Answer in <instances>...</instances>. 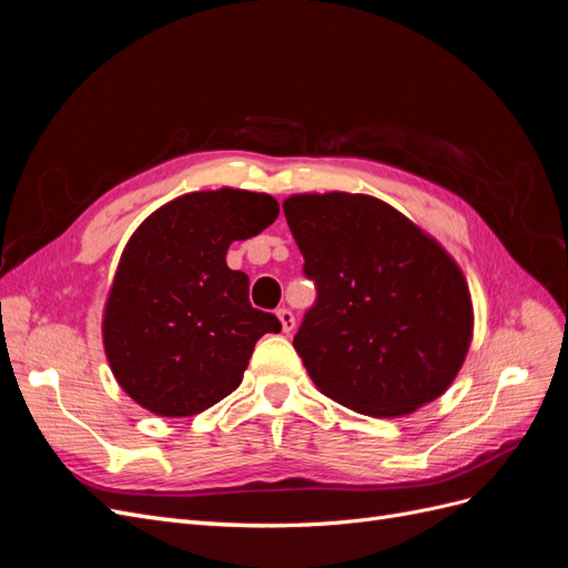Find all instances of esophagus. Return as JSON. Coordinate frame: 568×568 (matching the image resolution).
Masks as SVG:
<instances>
[{
    "label": "esophagus",
    "mask_w": 568,
    "mask_h": 568,
    "mask_svg": "<svg viewBox=\"0 0 568 568\" xmlns=\"http://www.w3.org/2000/svg\"><path fill=\"white\" fill-rule=\"evenodd\" d=\"M277 317H280V322H282V329H284V334H291L296 329V317H294V313L288 311V307H280L277 311Z\"/></svg>",
    "instance_id": "1"
}]
</instances>
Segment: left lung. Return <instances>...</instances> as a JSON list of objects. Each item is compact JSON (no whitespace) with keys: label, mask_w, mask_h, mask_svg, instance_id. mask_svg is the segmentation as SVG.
Wrapping results in <instances>:
<instances>
[{"label":"left lung","mask_w":568,"mask_h":568,"mask_svg":"<svg viewBox=\"0 0 568 568\" xmlns=\"http://www.w3.org/2000/svg\"><path fill=\"white\" fill-rule=\"evenodd\" d=\"M288 230L317 298L294 336L315 386L369 417L436 400L467 357L464 274L415 222L365 194H296Z\"/></svg>","instance_id":"8db88e82"}]
</instances>
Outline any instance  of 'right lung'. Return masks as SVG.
<instances>
[{
	"label": "right lung",
	"instance_id": "1",
	"mask_svg": "<svg viewBox=\"0 0 568 568\" xmlns=\"http://www.w3.org/2000/svg\"><path fill=\"white\" fill-rule=\"evenodd\" d=\"M280 203L244 189L194 192L149 215L118 263L104 313L113 376L161 417H192L242 384L255 341L282 332L248 301L227 248L270 227Z\"/></svg>",
	"mask_w": 568,
	"mask_h": 568
}]
</instances>
